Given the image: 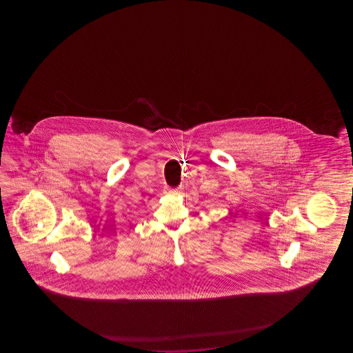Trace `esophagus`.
<instances>
[{"mask_svg":"<svg viewBox=\"0 0 353 353\" xmlns=\"http://www.w3.org/2000/svg\"><path fill=\"white\" fill-rule=\"evenodd\" d=\"M172 192H173V190H172Z\"/></svg>","mask_w":353,"mask_h":353,"instance_id":"esophagus-1","label":"esophagus"}]
</instances>
